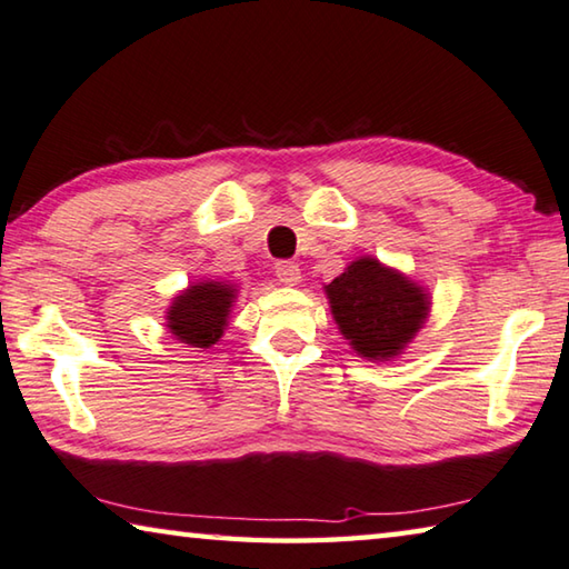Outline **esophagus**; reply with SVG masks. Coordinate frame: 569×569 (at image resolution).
Returning <instances> with one entry per match:
<instances>
[{
	"mask_svg": "<svg viewBox=\"0 0 569 569\" xmlns=\"http://www.w3.org/2000/svg\"><path fill=\"white\" fill-rule=\"evenodd\" d=\"M276 278L286 286H296L298 281H301V268H298V263H293V261H278Z\"/></svg>",
	"mask_w": 569,
	"mask_h": 569,
	"instance_id": "esophagus-1",
	"label": "esophagus"
}]
</instances>
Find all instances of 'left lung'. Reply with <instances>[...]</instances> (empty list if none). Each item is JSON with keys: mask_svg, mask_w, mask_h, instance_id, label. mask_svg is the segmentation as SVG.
<instances>
[{"mask_svg": "<svg viewBox=\"0 0 569 569\" xmlns=\"http://www.w3.org/2000/svg\"><path fill=\"white\" fill-rule=\"evenodd\" d=\"M326 291L340 333L370 360L400 353L428 316V296L376 258L350 263Z\"/></svg>", "mask_w": 569, "mask_h": 569, "instance_id": "1", "label": "left lung"}]
</instances>
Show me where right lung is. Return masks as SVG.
I'll list each match as a JSON object with an SVG mask.
<instances>
[{
  "instance_id": "1",
  "label": "right lung",
  "mask_w": 569,
  "mask_h": 569,
  "mask_svg": "<svg viewBox=\"0 0 569 569\" xmlns=\"http://www.w3.org/2000/svg\"><path fill=\"white\" fill-rule=\"evenodd\" d=\"M236 288L226 283H201L177 296L169 308V330L181 343L209 348L221 338L226 316L231 311Z\"/></svg>"
}]
</instances>
